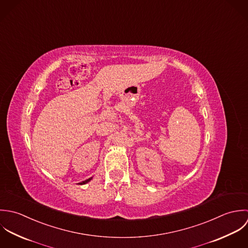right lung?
Returning a JSON list of instances; mask_svg holds the SVG:
<instances>
[{"mask_svg":"<svg viewBox=\"0 0 248 248\" xmlns=\"http://www.w3.org/2000/svg\"><path fill=\"white\" fill-rule=\"evenodd\" d=\"M91 179H92V177H91V178H89V179H87V180H85V181H82V182H80V183H78V184H80V185L86 184V183H88V182H89Z\"/></svg>","mask_w":248,"mask_h":248,"instance_id":"1","label":"right lung"}]
</instances>
